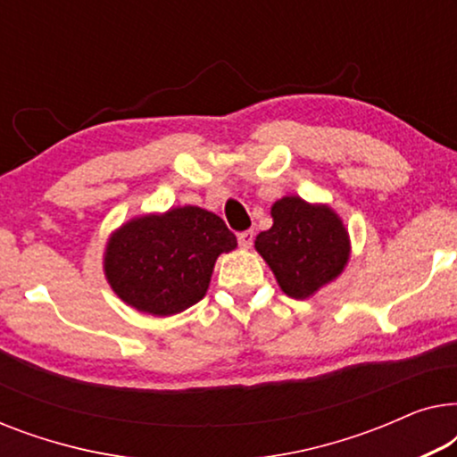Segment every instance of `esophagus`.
Segmentation results:
<instances>
[{"instance_id":"obj_1","label":"esophagus","mask_w":457,"mask_h":457,"mask_svg":"<svg viewBox=\"0 0 457 457\" xmlns=\"http://www.w3.org/2000/svg\"><path fill=\"white\" fill-rule=\"evenodd\" d=\"M237 239H239V245L243 249H249L253 243V230H243V233L237 235Z\"/></svg>"}]
</instances>
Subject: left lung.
Masks as SVG:
<instances>
[{"label": "left lung", "mask_w": 457, "mask_h": 457, "mask_svg": "<svg viewBox=\"0 0 457 457\" xmlns=\"http://www.w3.org/2000/svg\"><path fill=\"white\" fill-rule=\"evenodd\" d=\"M272 227L255 237V249L287 295L305 299L339 277L349 241L333 210L291 195L272 205Z\"/></svg>", "instance_id": "left-lung-1"}]
</instances>
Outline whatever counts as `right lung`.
Instances as JSON below:
<instances>
[{"label":"right lung","mask_w":457,"mask_h":457,"mask_svg":"<svg viewBox=\"0 0 457 457\" xmlns=\"http://www.w3.org/2000/svg\"><path fill=\"white\" fill-rule=\"evenodd\" d=\"M235 247L237 237L220 216L185 205L116 230L105 249V277L122 302L172 316L205 295L216 258Z\"/></svg>","instance_id":"1"}]
</instances>
